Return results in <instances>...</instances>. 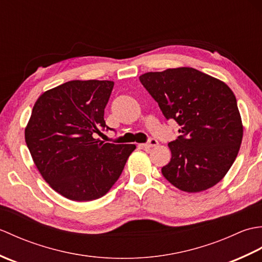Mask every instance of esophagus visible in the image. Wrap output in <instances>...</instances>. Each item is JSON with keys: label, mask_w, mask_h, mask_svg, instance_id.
Listing matches in <instances>:
<instances>
[{"label": "esophagus", "mask_w": 262, "mask_h": 262, "mask_svg": "<svg viewBox=\"0 0 262 262\" xmlns=\"http://www.w3.org/2000/svg\"><path fill=\"white\" fill-rule=\"evenodd\" d=\"M158 145H159V142L157 140H154V138H149L147 143L143 144V147L146 148V149H149V148H152L154 146H158Z\"/></svg>", "instance_id": "34e87169"}]
</instances>
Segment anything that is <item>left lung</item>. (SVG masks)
<instances>
[{"label": "left lung", "instance_id": "8db88e82", "mask_svg": "<svg viewBox=\"0 0 262 262\" xmlns=\"http://www.w3.org/2000/svg\"><path fill=\"white\" fill-rule=\"evenodd\" d=\"M140 81L166 119L180 126L169 143L162 174L174 187L199 192L215 186L240 149L243 126L234 93L224 82L191 68L148 72Z\"/></svg>", "mask_w": 262, "mask_h": 262}]
</instances>
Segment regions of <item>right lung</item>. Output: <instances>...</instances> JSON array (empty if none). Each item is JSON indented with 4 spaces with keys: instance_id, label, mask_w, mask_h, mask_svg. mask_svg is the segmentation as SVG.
<instances>
[{
    "instance_id": "right-lung-1",
    "label": "right lung",
    "mask_w": 262,
    "mask_h": 262,
    "mask_svg": "<svg viewBox=\"0 0 262 262\" xmlns=\"http://www.w3.org/2000/svg\"><path fill=\"white\" fill-rule=\"evenodd\" d=\"M113 81H70L43 92L26 127L27 146L55 191L75 202L104 196L120 177L134 144L104 143L103 118Z\"/></svg>"
}]
</instances>
